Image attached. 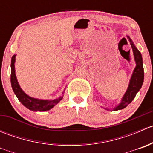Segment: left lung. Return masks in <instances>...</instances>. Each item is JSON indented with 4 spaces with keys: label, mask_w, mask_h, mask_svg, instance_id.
I'll list each match as a JSON object with an SVG mask.
<instances>
[{
    "label": "left lung",
    "mask_w": 153,
    "mask_h": 153,
    "mask_svg": "<svg viewBox=\"0 0 153 153\" xmlns=\"http://www.w3.org/2000/svg\"><path fill=\"white\" fill-rule=\"evenodd\" d=\"M127 38L129 39V42H130L131 47H132L136 66H135V69H134L133 72L132 74V76H131L130 80H129V86H128V88L126 89L124 96L121 98V102L116 106H115L114 108H112V110L114 111L121 110V109H124L128 104H129L132 102V100L135 98L136 94L141 89L143 82V78H144L143 60L141 52L137 49L135 44H134V43L132 42V39L128 35ZM104 109H106V110H110V109H108V108H104Z\"/></svg>",
    "instance_id": "1"
}]
</instances>
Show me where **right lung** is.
I'll use <instances>...</instances> for the list:
<instances>
[{
    "label": "right lung",
    "instance_id": "1",
    "mask_svg": "<svg viewBox=\"0 0 153 153\" xmlns=\"http://www.w3.org/2000/svg\"><path fill=\"white\" fill-rule=\"evenodd\" d=\"M15 57H16V55H14L12 57V61H11V85H12L14 93L15 94L18 99L21 101L23 105L32 111L44 112V111L49 110L53 108L60 101L62 100L64 93V92L61 96L53 100L38 99V98L30 97L27 94H26L20 86L16 78L15 69Z\"/></svg>",
    "mask_w": 153,
    "mask_h": 153
}]
</instances>
